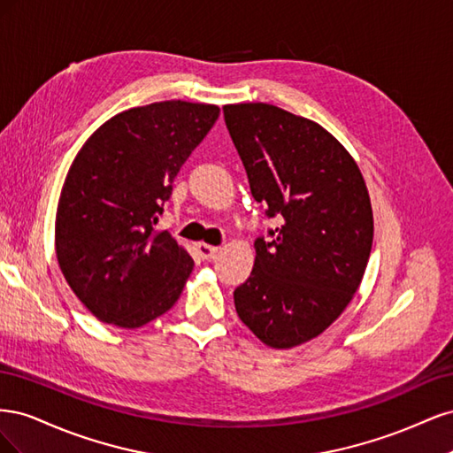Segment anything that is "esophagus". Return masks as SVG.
I'll list each match as a JSON object with an SVG mask.
<instances>
[{
	"mask_svg": "<svg viewBox=\"0 0 453 453\" xmlns=\"http://www.w3.org/2000/svg\"><path fill=\"white\" fill-rule=\"evenodd\" d=\"M196 250H198L200 258H203V260L213 258L217 255V251H219V248H215V245H210V243H198Z\"/></svg>",
	"mask_w": 453,
	"mask_h": 453,
	"instance_id": "esophagus-1",
	"label": "esophagus"
}]
</instances>
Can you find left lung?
<instances>
[{"mask_svg":"<svg viewBox=\"0 0 453 453\" xmlns=\"http://www.w3.org/2000/svg\"><path fill=\"white\" fill-rule=\"evenodd\" d=\"M223 113L253 198L281 221L255 240L236 311L260 342L289 349L319 336L359 289L372 205L357 162L318 122L260 102Z\"/></svg>","mask_w":453,"mask_h":453,"instance_id":"1","label":"left lung"}]
</instances>
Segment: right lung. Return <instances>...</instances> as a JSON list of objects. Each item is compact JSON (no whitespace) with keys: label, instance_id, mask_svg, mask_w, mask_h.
Listing matches in <instances>:
<instances>
[{"label":"right lung","instance_id":"add662e5","mask_svg":"<svg viewBox=\"0 0 453 453\" xmlns=\"http://www.w3.org/2000/svg\"><path fill=\"white\" fill-rule=\"evenodd\" d=\"M217 117V105L183 100L132 107L81 147L62 187L54 243L65 281L100 321L138 328L180 298L195 260L155 225Z\"/></svg>","mask_w":453,"mask_h":453}]
</instances>
